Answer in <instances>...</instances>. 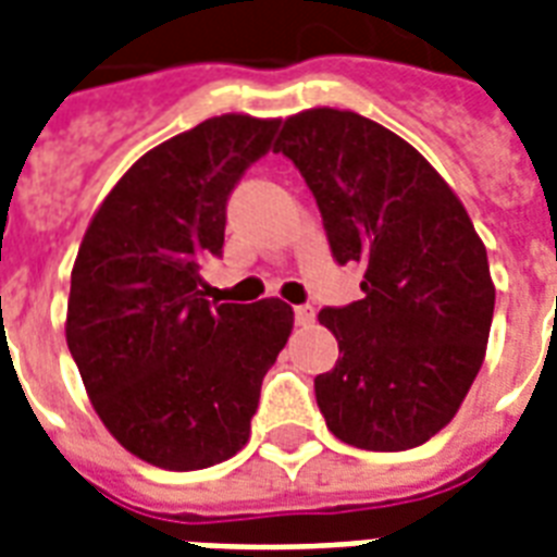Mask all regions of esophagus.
Returning a JSON list of instances; mask_svg holds the SVG:
<instances>
[{"mask_svg":"<svg viewBox=\"0 0 557 557\" xmlns=\"http://www.w3.org/2000/svg\"><path fill=\"white\" fill-rule=\"evenodd\" d=\"M313 317H317V313H313L310 305H299V308H296V322H299V325H310Z\"/></svg>","mask_w":557,"mask_h":557,"instance_id":"1","label":"esophagus"}]
</instances>
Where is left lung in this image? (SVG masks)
Segmentation results:
<instances>
[{
	"instance_id": "8db88e82",
	"label": "left lung",
	"mask_w": 557,
	"mask_h": 557,
	"mask_svg": "<svg viewBox=\"0 0 557 557\" xmlns=\"http://www.w3.org/2000/svg\"><path fill=\"white\" fill-rule=\"evenodd\" d=\"M275 150L317 197L334 258L366 267L363 299L319 313L339 346L313 381L327 430L360 450L418 447L450 424L485 360V244L442 174L366 115L296 113Z\"/></svg>"
}]
</instances>
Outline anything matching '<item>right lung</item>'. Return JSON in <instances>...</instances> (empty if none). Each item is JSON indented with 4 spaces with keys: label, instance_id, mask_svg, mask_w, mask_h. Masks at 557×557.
<instances>
[{
    "label": "right lung",
    "instance_id": "1",
    "mask_svg": "<svg viewBox=\"0 0 557 557\" xmlns=\"http://www.w3.org/2000/svg\"><path fill=\"white\" fill-rule=\"evenodd\" d=\"M278 119L226 113L136 159L103 197L72 267L66 343L103 426L165 471L226 462L249 442L267 369L293 331L282 299L211 305L226 200Z\"/></svg>",
    "mask_w": 557,
    "mask_h": 557
}]
</instances>
